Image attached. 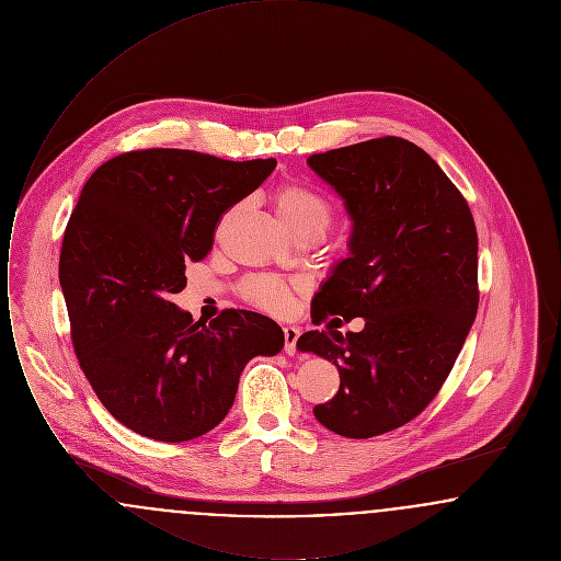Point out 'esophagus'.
Masks as SVG:
<instances>
[{
	"label": "esophagus",
	"instance_id": "esophagus-1",
	"mask_svg": "<svg viewBox=\"0 0 561 561\" xmlns=\"http://www.w3.org/2000/svg\"><path fill=\"white\" fill-rule=\"evenodd\" d=\"M298 336H300V330H298L296 325H286V328H284V339H286L284 351H286L288 355H294V353H296V343H298Z\"/></svg>",
	"mask_w": 561,
	"mask_h": 561
}]
</instances>
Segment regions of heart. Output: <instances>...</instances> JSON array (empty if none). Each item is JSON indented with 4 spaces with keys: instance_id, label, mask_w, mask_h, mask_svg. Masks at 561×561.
Instances as JSON below:
<instances>
[{
    "instance_id": "b5f03b06",
    "label": "heart",
    "mask_w": 561,
    "mask_h": 561,
    "mask_svg": "<svg viewBox=\"0 0 561 561\" xmlns=\"http://www.w3.org/2000/svg\"><path fill=\"white\" fill-rule=\"evenodd\" d=\"M275 210L288 229L313 225L323 231L332 216L328 199L318 191L305 185H284L277 188ZM302 286H305L302 282H286L277 275H254L245 279L241 293L248 302L273 313H282L290 305L294 288H302Z\"/></svg>"
}]
</instances>
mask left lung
Here are the masks:
<instances>
[{"mask_svg": "<svg viewBox=\"0 0 561 561\" xmlns=\"http://www.w3.org/2000/svg\"><path fill=\"white\" fill-rule=\"evenodd\" d=\"M353 222L347 259L311 302L313 323L364 318L359 332H305L296 347L339 368L321 425L366 439L405 425L437 396L478 313V231L444 170L398 136L311 156Z\"/></svg>", "mask_w": 561, "mask_h": 561, "instance_id": "8db88e82", "label": "left lung"}]
</instances>
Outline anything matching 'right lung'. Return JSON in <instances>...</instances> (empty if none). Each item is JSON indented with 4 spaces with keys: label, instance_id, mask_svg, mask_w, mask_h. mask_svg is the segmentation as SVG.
<instances>
[{
    "label": "right lung",
    "instance_id": "add662e5",
    "mask_svg": "<svg viewBox=\"0 0 561 561\" xmlns=\"http://www.w3.org/2000/svg\"><path fill=\"white\" fill-rule=\"evenodd\" d=\"M275 163L145 149L105 161L81 188L58 279L81 370L134 433L176 444L213 431L245 364L284 348L261 313L227 309L206 325L170 300L187 286L188 261L210 252L220 214Z\"/></svg>",
    "mask_w": 561,
    "mask_h": 561
}]
</instances>
